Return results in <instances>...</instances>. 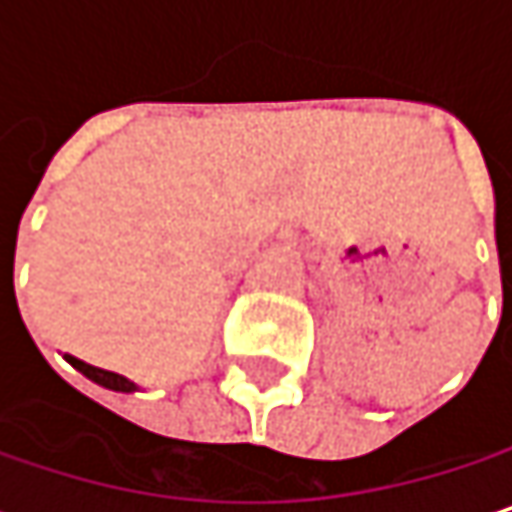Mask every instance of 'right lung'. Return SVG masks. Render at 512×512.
Listing matches in <instances>:
<instances>
[{
  "instance_id": "right-lung-1",
  "label": "right lung",
  "mask_w": 512,
  "mask_h": 512,
  "mask_svg": "<svg viewBox=\"0 0 512 512\" xmlns=\"http://www.w3.org/2000/svg\"><path fill=\"white\" fill-rule=\"evenodd\" d=\"M64 358H67V364H73L82 376H88L91 382H97V385H103V388H109V391H124V394L139 391V385H136L133 379H127V376H121V373H112V370L94 367V364H88V361H82V358H76V356H64Z\"/></svg>"
}]
</instances>
